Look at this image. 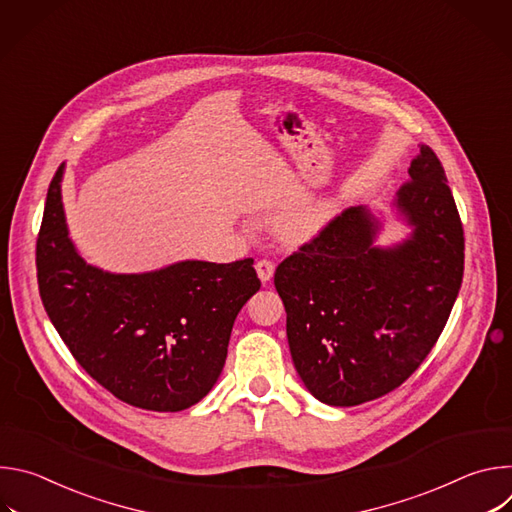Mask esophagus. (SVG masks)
I'll list each match as a JSON object with an SVG mask.
<instances>
[{
	"label": "esophagus",
	"mask_w": 512,
	"mask_h": 512,
	"mask_svg": "<svg viewBox=\"0 0 512 512\" xmlns=\"http://www.w3.org/2000/svg\"><path fill=\"white\" fill-rule=\"evenodd\" d=\"M255 269H257L259 279H261L263 283H267V281H271V277H273V273H275V263L269 261V259H259V261L255 263Z\"/></svg>",
	"instance_id": "obj_1"
}]
</instances>
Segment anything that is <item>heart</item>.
<instances>
[{
  "label": "heart",
  "instance_id": "obj_1",
  "mask_svg": "<svg viewBox=\"0 0 512 512\" xmlns=\"http://www.w3.org/2000/svg\"><path fill=\"white\" fill-rule=\"evenodd\" d=\"M332 214L334 206L330 198H308L275 218V233L287 243H304L316 237L330 223Z\"/></svg>",
  "mask_w": 512,
  "mask_h": 512
}]
</instances>
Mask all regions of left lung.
I'll return each instance as SVG.
<instances>
[{
    "label": "left lung",
    "mask_w": 512,
    "mask_h": 512,
    "mask_svg": "<svg viewBox=\"0 0 512 512\" xmlns=\"http://www.w3.org/2000/svg\"><path fill=\"white\" fill-rule=\"evenodd\" d=\"M393 208L411 233L377 245L383 227L350 206L275 269L287 342L306 389L352 407L405 383L440 338L464 275V229L429 145L409 166Z\"/></svg>",
    "instance_id": "1"
}]
</instances>
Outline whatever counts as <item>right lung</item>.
Listing matches in <instances>:
<instances>
[{
  "mask_svg": "<svg viewBox=\"0 0 512 512\" xmlns=\"http://www.w3.org/2000/svg\"><path fill=\"white\" fill-rule=\"evenodd\" d=\"M56 170L36 243L44 310L81 367L117 399L182 411L214 387L231 330L261 281L253 259L180 261L148 273L89 265L68 237Z\"/></svg>",
  "mask_w": 512,
  "mask_h": 512,
  "instance_id": "add662e5",
  "label": "right lung"
}]
</instances>
